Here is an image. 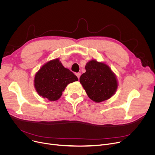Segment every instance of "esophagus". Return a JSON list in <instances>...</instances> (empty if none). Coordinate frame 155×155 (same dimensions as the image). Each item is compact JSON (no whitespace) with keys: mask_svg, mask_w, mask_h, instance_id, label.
I'll return each mask as SVG.
<instances>
[{"mask_svg":"<svg viewBox=\"0 0 155 155\" xmlns=\"http://www.w3.org/2000/svg\"><path fill=\"white\" fill-rule=\"evenodd\" d=\"M76 75H77V77H78V78L79 79V78H80V75H81V74L80 73H77L76 74H75Z\"/></svg>","mask_w":155,"mask_h":155,"instance_id":"1","label":"esophagus"}]
</instances>
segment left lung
Wrapping results in <instances>:
<instances>
[{
  "label": "left lung",
  "mask_w": 155,
  "mask_h": 155,
  "mask_svg": "<svg viewBox=\"0 0 155 155\" xmlns=\"http://www.w3.org/2000/svg\"><path fill=\"white\" fill-rule=\"evenodd\" d=\"M85 69L80 82L92 101L101 102L115 94L118 84L117 78L108 65L93 59L86 63Z\"/></svg>",
  "instance_id": "obj_1"
}]
</instances>
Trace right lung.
Wrapping results in <instances>:
<instances>
[{
	"mask_svg": "<svg viewBox=\"0 0 155 155\" xmlns=\"http://www.w3.org/2000/svg\"><path fill=\"white\" fill-rule=\"evenodd\" d=\"M73 72L62 65L59 58L45 63L35 74L34 87L39 96L50 101L58 100L68 84L78 81Z\"/></svg>",
	"mask_w": 155,
	"mask_h": 155,
	"instance_id": "1",
	"label": "right lung"
}]
</instances>
